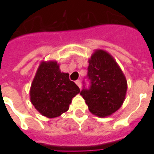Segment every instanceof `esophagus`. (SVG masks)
I'll return each instance as SVG.
<instances>
[{
    "label": "esophagus",
    "instance_id": "34e87169",
    "mask_svg": "<svg viewBox=\"0 0 154 154\" xmlns=\"http://www.w3.org/2000/svg\"><path fill=\"white\" fill-rule=\"evenodd\" d=\"M76 84L78 87H79L80 89H82V83H81V81L80 80H77V82H76Z\"/></svg>",
    "mask_w": 154,
    "mask_h": 154
}]
</instances>
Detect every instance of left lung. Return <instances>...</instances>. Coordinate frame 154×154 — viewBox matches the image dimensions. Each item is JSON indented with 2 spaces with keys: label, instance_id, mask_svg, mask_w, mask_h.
<instances>
[{
  "label": "left lung",
  "instance_id": "obj_1",
  "mask_svg": "<svg viewBox=\"0 0 154 154\" xmlns=\"http://www.w3.org/2000/svg\"><path fill=\"white\" fill-rule=\"evenodd\" d=\"M89 89H82L91 113L99 117H109L122 107L125 99L127 81L112 56L103 49H96L89 59Z\"/></svg>",
  "mask_w": 154,
  "mask_h": 154
}]
</instances>
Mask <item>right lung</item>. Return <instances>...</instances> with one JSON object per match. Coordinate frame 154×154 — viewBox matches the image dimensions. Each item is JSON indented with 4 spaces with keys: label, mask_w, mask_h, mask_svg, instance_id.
Listing matches in <instances>:
<instances>
[{
    "label": "right lung",
    "mask_w": 154,
    "mask_h": 154,
    "mask_svg": "<svg viewBox=\"0 0 154 154\" xmlns=\"http://www.w3.org/2000/svg\"><path fill=\"white\" fill-rule=\"evenodd\" d=\"M69 74L60 72L56 60H42L30 87V101L45 117L54 118L67 112L79 87L70 81Z\"/></svg>",
    "instance_id": "obj_1"
}]
</instances>
